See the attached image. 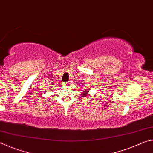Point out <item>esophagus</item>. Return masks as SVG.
<instances>
[{"label": "esophagus", "mask_w": 153, "mask_h": 153, "mask_svg": "<svg viewBox=\"0 0 153 153\" xmlns=\"http://www.w3.org/2000/svg\"><path fill=\"white\" fill-rule=\"evenodd\" d=\"M64 86H67V85H68V83H64Z\"/></svg>", "instance_id": "obj_1"}]
</instances>
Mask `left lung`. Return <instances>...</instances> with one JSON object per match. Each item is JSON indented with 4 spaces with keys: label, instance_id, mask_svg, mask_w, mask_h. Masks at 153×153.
I'll return each instance as SVG.
<instances>
[{
    "label": "left lung",
    "instance_id": "1",
    "mask_svg": "<svg viewBox=\"0 0 153 153\" xmlns=\"http://www.w3.org/2000/svg\"><path fill=\"white\" fill-rule=\"evenodd\" d=\"M87 93H88L87 91H85L82 92V93L81 94V95H82V97H86L87 94H88Z\"/></svg>",
    "mask_w": 153,
    "mask_h": 153
}]
</instances>
